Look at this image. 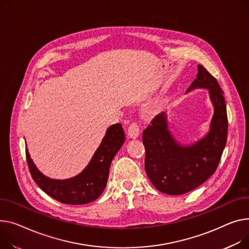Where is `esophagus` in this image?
Masks as SVG:
<instances>
[{
  "instance_id": "34e87169",
  "label": "esophagus",
  "mask_w": 249,
  "mask_h": 249,
  "mask_svg": "<svg viewBox=\"0 0 249 249\" xmlns=\"http://www.w3.org/2000/svg\"><path fill=\"white\" fill-rule=\"evenodd\" d=\"M139 135H140V126L137 123H135V122L131 123V125L128 128V136H129V138L136 139V138L139 137Z\"/></svg>"
}]
</instances>
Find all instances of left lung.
Masks as SVG:
<instances>
[{"label":"left lung","mask_w":249,"mask_h":249,"mask_svg":"<svg viewBox=\"0 0 249 249\" xmlns=\"http://www.w3.org/2000/svg\"><path fill=\"white\" fill-rule=\"evenodd\" d=\"M186 93L206 89L213 106L209 130L191 144H182L168 129L166 113L155 116L144 131L145 170L157 190L168 195L187 193L204 182L216 170L227 140V114L223 91L201 65Z\"/></svg>","instance_id":"1"}]
</instances>
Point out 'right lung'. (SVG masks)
Instances as JSON below:
<instances>
[{
    "label": "right lung",
    "instance_id": "obj_1",
    "mask_svg": "<svg viewBox=\"0 0 249 249\" xmlns=\"http://www.w3.org/2000/svg\"><path fill=\"white\" fill-rule=\"evenodd\" d=\"M124 142L122 125H111L84 170L72 178L62 180L44 175L33 162L28 148L26 157L33 179L44 192L62 203L81 205L96 200L102 194L107 185L111 162Z\"/></svg>",
    "mask_w": 249,
    "mask_h": 249
}]
</instances>
